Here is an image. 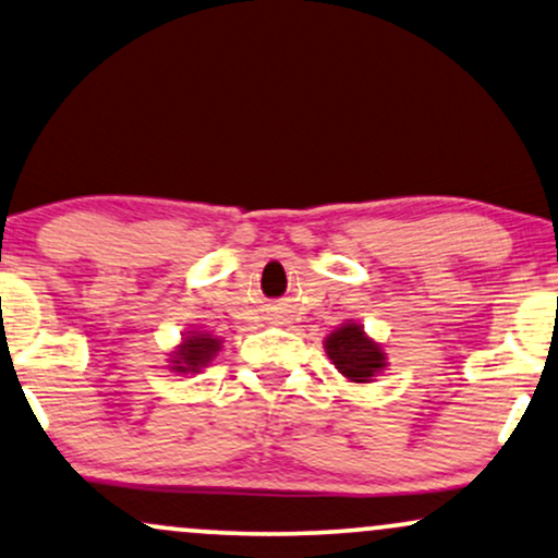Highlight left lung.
Returning <instances> with one entry per match:
<instances>
[{"label":"left lung","mask_w":558,"mask_h":558,"mask_svg":"<svg viewBox=\"0 0 558 558\" xmlns=\"http://www.w3.org/2000/svg\"><path fill=\"white\" fill-rule=\"evenodd\" d=\"M328 360L352 383H369L385 369V352L377 341L364 333L360 323H343L323 341Z\"/></svg>","instance_id":"8db88e82"}]
</instances>
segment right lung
Listing matches in <instances>:
<instances>
[{
	"instance_id": "1",
	"label": "right lung",
	"mask_w": 558,
	"mask_h": 558,
	"mask_svg": "<svg viewBox=\"0 0 558 558\" xmlns=\"http://www.w3.org/2000/svg\"><path fill=\"white\" fill-rule=\"evenodd\" d=\"M219 347H222V341L215 339L211 333L189 331V336L181 341V347L170 354V369L181 375L198 373V369L206 367V364L215 360Z\"/></svg>"
}]
</instances>
